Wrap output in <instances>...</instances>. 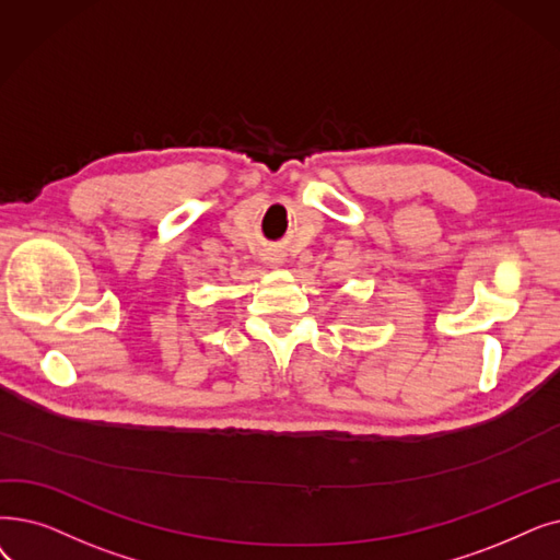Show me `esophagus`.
Wrapping results in <instances>:
<instances>
[{"label": "esophagus", "mask_w": 560, "mask_h": 560, "mask_svg": "<svg viewBox=\"0 0 560 560\" xmlns=\"http://www.w3.org/2000/svg\"><path fill=\"white\" fill-rule=\"evenodd\" d=\"M267 260H270L272 265H281V262H283V256H279V254H272V256L267 258Z\"/></svg>", "instance_id": "esophagus-1"}]
</instances>
